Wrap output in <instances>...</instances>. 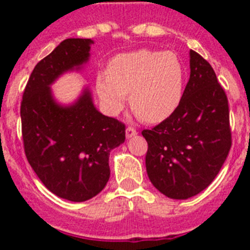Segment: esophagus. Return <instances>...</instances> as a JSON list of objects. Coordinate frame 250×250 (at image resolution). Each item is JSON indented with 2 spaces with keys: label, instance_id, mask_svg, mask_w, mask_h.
I'll return each instance as SVG.
<instances>
[{
  "label": "esophagus",
  "instance_id": "1",
  "mask_svg": "<svg viewBox=\"0 0 250 250\" xmlns=\"http://www.w3.org/2000/svg\"><path fill=\"white\" fill-rule=\"evenodd\" d=\"M136 134H138V131H136V130L134 129V127H131V126L126 127V138L127 139L132 138V136H135Z\"/></svg>",
  "mask_w": 250,
  "mask_h": 250
}]
</instances>
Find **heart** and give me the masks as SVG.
Masks as SVG:
<instances>
[{"label":"heart","instance_id":"b5f03b06","mask_svg":"<svg viewBox=\"0 0 250 250\" xmlns=\"http://www.w3.org/2000/svg\"><path fill=\"white\" fill-rule=\"evenodd\" d=\"M185 67L174 51L150 48L125 52L96 76L95 89L110 114H118L130 92V105L143 120L158 124L169 119L182 104Z\"/></svg>","mask_w":250,"mask_h":250}]
</instances>
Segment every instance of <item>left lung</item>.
Segmentation results:
<instances>
[{
  "mask_svg": "<svg viewBox=\"0 0 250 250\" xmlns=\"http://www.w3.org/2000/svg\"><path fill=\"white\" fill-rule=\"evenodd\" d=\"M141 134L147 141V176L167 198H191L218 175L231 146L228 99L198 52L190 50V79L179 109Z\"/></svg>",
  "mask_w": 250,
  "mask_h": 250,
  "instance_id": "8db88e82",
  "label": "left lung"
}]
</instances>
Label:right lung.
<instances>
[{"mask_svg":"<svg viewBox=\"0 0 250 250\" xmlns=\"http://www.w3.org/2000/svg\"><path fill=\"white\" fill-rule=\"evenodd\" d=\"M90 39H66L35 66L21 101L22 139L31 167L51 193L85 202L109 182L110 151L125 141V125L96 110L85 89L67 106L50 86L89 61Z\"/></svg>","mask_w":250,"mask_h":250,"instance_id":"obj_1","label":"right lung"}]
</instances>
